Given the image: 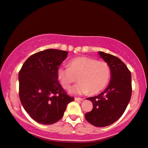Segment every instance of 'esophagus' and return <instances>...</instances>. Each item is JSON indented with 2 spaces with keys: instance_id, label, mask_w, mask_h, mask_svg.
I'll use <instances>...</instances> for the list:
<instances>
[{
  "instance_id": "esophagus-1",
  "label": "esophagus",
  "mask_w": 148,
  "mask_h": 148,
  "mask_svg": "<svg viewBox=\"0 0 148 148\" xmlns=\"http://www.w3.org/2000/svg\"><path fill=\"white\" fill-rule=\"evenodd\" d=\"M75 100L76 101H82L83 100V99H82V98L75 97Z\"/></svg>"
}]
</instances>
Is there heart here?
I'll use <instances>...</instances> for the list:
<instances>
[{"label":"heart","instance_id":"obj_1","mask_svg":"<svg viewBox=\"0 0 148 148\" xmlns=\"http://www.w3.org/2000/svg\"><path fill=\"white\" fill-rule=\"evenodd\" d=\"M79 83L71 89L77 95L95 94L102 91L111 77L110 65L104 61L87 57H77L69 62V67H61L57 71V78L62 86L69 89L77 80Z\"/></svg>","mask_w":148,"mask_h":148}]
</instances>
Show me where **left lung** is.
Here are the masks:
<instances>
[{
    "instance_id": "1",
    "label": "left lung",
    "mask_w": 148,
    "mask_h": 148,
    "mask_svg": "<svg viewBox=\"0 0 148 148\" xmlns=\"http://www.w3.org/2000/svg\"><path fill=\"white\" fill-rule=\"evenodd\" d=\"M100 57L108 63L111 78L107 88L97 96L87 98L93 103V110L85 113L89 123L96 127H106L120 118L132 96V75L121 60L99 51Z\"/></svg>"
}]
</instances>
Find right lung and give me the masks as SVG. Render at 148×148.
<instances>
[{
    "label": "right lung",
    "instance_id": "right-lung-1",
    "mask_svg": "<svg viewBox=\"0 0 148 148\" xmlns=\"http://www.w3.org/2000/svg\"><path fill=\"white\" fill-rule=\"evenodd\" d=\"M67 54L53 49L36 53L26 60L18 73L21 102L38 123L49 125L58 121L68 103L75 99L64 91L57 78L59 67Z\"/></svg>",
    "mask_w": 148,
    "mask_h": 148
}]
</instances>
